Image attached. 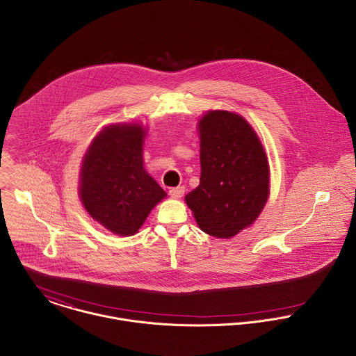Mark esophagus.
Returning <instances> with one entry per match:
<instances>
[{"label": "esophagus", "instance_id": "obj_1", "mask_svg": "<svg viewBox=\"0 0 356 356\" xmlns=\"http://www.w3.org/2000/svg\"><path fill=\"white\" fill-rule=\"evenodd\" d=\"M170 196L172 197V199H181L182 196H184V193H185V188L184 186H178V188H172V189H170Z\"/></svg>", "mask_w": 356, "mask_h": 356}]
</instances>
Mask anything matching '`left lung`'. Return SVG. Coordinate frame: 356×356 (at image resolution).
<instances>
[{
  "instance_id": "obj_1",
  "label": "left lung",
  "mask_w": 356,
  "mask_h": 356,
  "mask_svg": "<svg viewBox=\"0 0 356 356\" xmlns=\"http://www.w3.org/2000/svg\"><path fill=\"white\" fill-rule=\"evenodd\" d=\"M200 185L185 197L207 234L230 238L254 223L268 197V163L248 122L209 111L199 124Z\"/></svg>"
}]
</instances>
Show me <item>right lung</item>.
I'll list each match as a JSON object with an SVG mask.
<instances>
[{
  "label": "right lung",
  "mask_w": 356,
  "mask_h": 356,
  "mask_svg": "<svg viewBox=\"0 0 356 356\" xmlns=\"http://www.w3.org/2000/svg\"><path fill=\"white\" fill-rule=\"evenodd\" d=\"M138 124H112L85 154L79 195L86 211L119 236H133L165 192L144 170Z\"/></svg>",
  "instance_id": "right-lung-1"
}]
</instances>
